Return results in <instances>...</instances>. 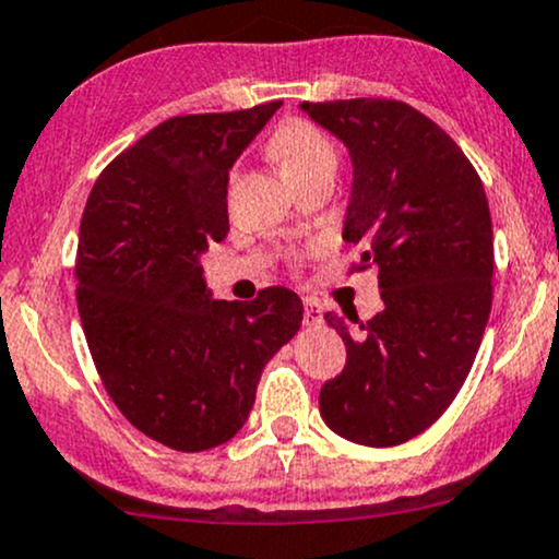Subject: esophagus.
<instances>
[{
  "label": "esophagus",
  "instance_id": "34e87169",
  "mask_svg": "<svg viewBox=\"0 0 559 559\" xmlns=\"http://www.w3.org/2000/svg\"><path fill=\"white\" fill-rule=\"evenodd\" d=\"M304 306H306V313H304L306 326H319V324H324V308H321V306L317 304V300L306 298Z\"/></svg>",
  "mask_w": 559,
  "mask_h": 559
}]
</instances>
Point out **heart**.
<instances>
[{"label": "heart", "instance_id": "obj_1", "mask_svg": "<svg viewBox=\"0 0 559 559\" xmlns=\"http://www.w3.org/2000/svg\"><path fill=\"white\" fill-rule=\"evenodd\" d=\"M269 154L290 182L324 173V169L334 173V164H337V151L330 135L306 120L282 122L269 141Z\"/></svg>", "mask_w": 559, "mask_h": 559}]
</instances>
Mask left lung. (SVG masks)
I'll use <instances>...</instances> for the list:
<instances>
[{"label": "left lung", "mask_w": 559, "mask_h": 559, "mask_svg": "<svg viewBox=\"0 0 559 559\" xmlns=\"http://www.w3.org/2000/svg\"><path fill=\"white\" fill-rule=\"evenodd\" d=\"M353 164L343 240L379 266L384 308L324 313L347 347L321 386L334 435L395 448L429 429L468 377L491 311L495 242L487 193L457 143L403 102L300 104Z\"/></svg>", "instance_id": "8db88e82"}]
</instances>
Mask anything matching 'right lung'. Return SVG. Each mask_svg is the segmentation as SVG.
Masks as SVG:
<instances>
[{"label": "right lung", "mask_w": 559, "mask_h": 559, "mask_svg": "<svg viewBox=\"0 0 559 559\" xmlns=\"http://www.w3.org/2000/svg\"><path fill=\"white\" fill-rule=\"evenodd\" d=\"M282 102L188 115L122 151L91 190L78 238V311L98 377L138 431L180 452L242 429L264 366L304 304L266 287L216 300L201 259L229 233V169Z\"/></svg>", "instance_id": "obj_1"}]
</instances>
